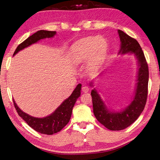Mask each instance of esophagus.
Here are the masks:
<instances>
[{
	"label": "esophagus",
	"instance_id": "1",
	"mask_svg": "<svg viewBox=\"0 0 160 160\" xmlns=\"http://www.w3.org/2000/svg\"><path fill=\"white\" fill-rule=\"evenodd\" d=\"M89 90H90V88H89V87L88 86H83L82 88V91L83 92H88Z\"/></svg>",
	"mask_w": 160,
	"mask_h": 160
}]
</instances>
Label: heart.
I'll list each match as a JSON object with an SVG mask.
<instances>
[{
  "label": "heart",
  "instance_id": "b5f03b06",
  "mask_svg": "<svg viewBox=\"0 0 160 160\" xmlns=\"http://www.w3.org/2000/svg\"><path fill=\"white\" fill-rule=\"evenodd\" d=\"M107 43L101 37L84 39L75 47V59L82 62L89 58L88 68L94 70L102 63L106 52Z\"/></svg>",
  "mask_w": 160,
  "mask_h": 160
}]
</instances>
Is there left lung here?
<instances>
[{"mask_svg": "<svg viewBox=\"0 0 160 160\" xmlns=\"http://www.w3.org/2000/svg\"><path fill=\"white\" fill-rule=\"evenodd\" d=\"M118 33L121 41L118 54H133L138 62V73L132 101L128 106L120 111L109 109L95 88L91 92L94 116L99 123L111 131L126 128L141 114L147 101L149 80L148 66L139 43L120 29ZM90 85L94 87L92 81Z\"/></svg>", "mask_w": 160, "mask_h": 160, "instance_id": "obj_1", "label": "left lung"}]
</instances>
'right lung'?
<instances>
[{"instance_id":"obj_1","label":"right lung","mask_w":160,"mask_h":160,"mask_svg":"<svg viewBox=\"0 0 160 160\" xmlns=\"http://www.w3.org/2000/svg\"><path fill=\"white\" fill-rule=\"evenodd\" d=\"M56 34V32L39 30L36 33L28 37L16 48L13 56L18 53L19 51L24 49L29 46L35 44L40 40L46 38L53 37ZM82 85L78 84L75 90L70 94L69 97L61 103L60 106L54 112L46 117L37 118L32 116L22 111L13 100L14 105L19 116L23 119L28 125L35 131L42 134L53 135L61 131L68 123L69 122L71 117L72 108L76 102L78 97L80 96V90Z\"/></svg>"}]
</instances>
